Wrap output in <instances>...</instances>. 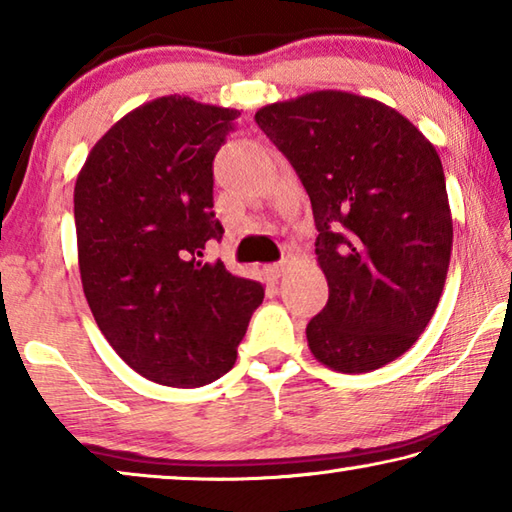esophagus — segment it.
<instances>
[{"mask_svg":"<svg viewBox=\"0 0 512 512\" xmlns=\"http://www.w3.org/2000/svg\"><path fill=\"white\" fill-rule=\"evenodd\" d=\"M284 268H287V264H271V266H266V275L271 277V280L275 282V280H280V275L284 273Z\"/></svg>","mask_w":512,"mask_h":512,"instance_id":"esophagus-1","label":"esophagus"}]
</instances>
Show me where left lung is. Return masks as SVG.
Here are the masks:
<instances>
[{
  "instance_id": "8db88e82",
  "label": "left lung",
  "mask_w": 512,
  "mask_h": 512,
  "mask_svg": "<svg viewBox=\"0 0 512 512\" xmlns=\"http://www.w3.org/2000/svg\"><path fill=\"white\" fill-rule=\"evenodd\" d=\"M255 119L314 210L329 298L307 325L311 354L348 375L402 357L429 325L452 257L433 144L395 108L343 90L268 103Z\"/></svg>"
}]
</instances>
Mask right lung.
<instances>
[{"label":"right lung","instance_id":"1","mask_svg":"<svg viewBox=\"0 0 512 512\" xmlns=\"http://www.w3.org/2000/svg\"><path fill=\"white\" fill-rule=\"evenodd\" d=\"M235 108L180 94L121 117L92 146L74 187L83 293L101 334L142 377L196 388L237 361L264 287L205 262L212 162Z\"/></svg>","mask_w":512,"mask_h":512}]
</instances>
